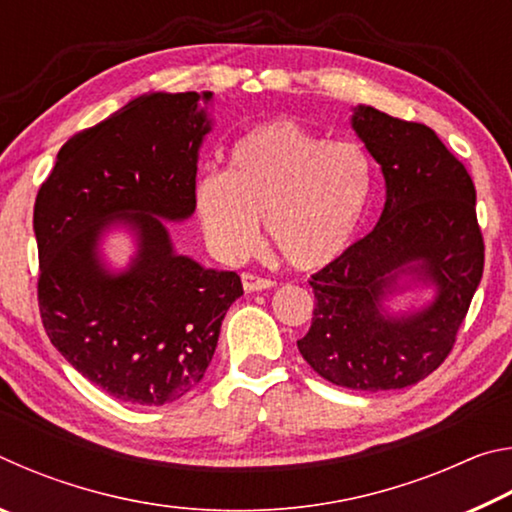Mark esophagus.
<instances>
[{"instance_id":"1","label":"esophagus","mask_w":512,"mask_h":512,"mask_svg":"<svg viewBox=\"0 0 512 512\" xmlns=\"http://www.w3.org/2000/svg\"><path fill=\"white\" fill-rule=\"evenodd\" d=\"M241 282H244V291L246 293L266 291V289H273L275 287L273 280H268V277H259L255 273H241Z\"/></svg>"}]
</instances>
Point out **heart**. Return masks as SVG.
Here are the masks:
<instances>
[{"instance_id":"heart-1","label":"heart","mask_w":512,"mask_h":512,"mask_svg":"<svg viewBox=\"0 0 512 512\" xmlns=\"http://www.w3.org/2000/svg\"><path fill=\"white\" fill-rule=\"evenodd\" d=\"M377 167L359 142L268 121L232 144L225 173L203 171L194 187L207 244L225 259L255 248L259 219L300 271L332 264L357 235L375 192Z\"/></svg>"}]
</instances>
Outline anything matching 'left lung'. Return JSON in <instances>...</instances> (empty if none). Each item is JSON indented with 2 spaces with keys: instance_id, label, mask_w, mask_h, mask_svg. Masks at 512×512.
<instances>
[{
  "instance_id": "obj_1",
  "label": "left lung",
  "mask_w": 512,
  "mask_h": 512,
  "mask_svg": "<svg viewBox=\"0 0 512 512\" xmlns=\"http://www.w3.org/2000/svg\"><path fill=\"white\" fill-rule=\"evenodd\" d=\"M352 128L384 173V212L311 275L316 307L298 350L332 384L377 393L418 384L452 352L483 275V237L470 173L429 126L357 106ZM418 281L437 289L430 305L388 315L383 302Z\"/></svg>"
}]
</instances>
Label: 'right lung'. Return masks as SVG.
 I'll use <instances>...</instances> for the list:
<instances>
[{"label":"right lung","instance_id":"1","mask_svg":"<svg viewBox=\"0 0 512 512\" xmlns=\"http://www.w3.org/2000/svg\"><path fill=\"white\" fill-rule=\"evenodd\" d=\"M210 103L212 92L128 101L63 144L33 207L49 341L85 379L128 404L162 406L192 393L225 311L244 296L235 271L178 255L167 230V221L196 210ZM115 224L136 237L124 272H110L98 250Z\"/></svg>","mask_w":512,"mask_h":512}]
</instances>
